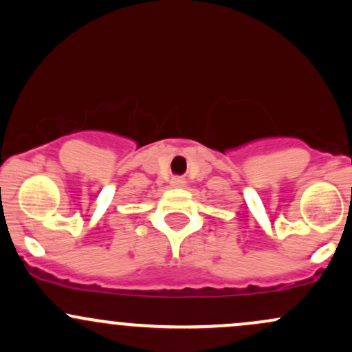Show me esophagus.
I'll list each match as a JSON object with an SVG mask.
<instances>
[{
	"label": "esophagus",
	"mask_w": 352,
	"mask_h": 352,
	"mask_svg": "<svg viewBox=\"0 0 352 352\" xmlns=\"http://www.w3.org/2000/svg\"><path fill=\"white\" fill-rule=\"evenodd\" d=\"M184 184H185V180L180 179V177H175V179H172V185H173V187H182Z\"/></svg>",
	"instance_id": "obj_1"
}]
</instances>
